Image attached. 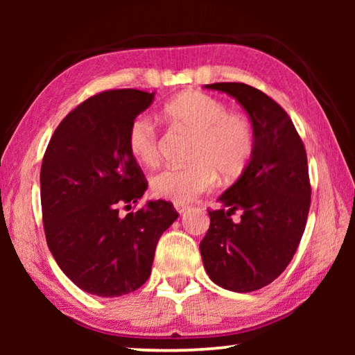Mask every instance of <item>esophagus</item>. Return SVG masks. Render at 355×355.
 I'll list each match as a JSON object with an SVG mask.
<instances>
[{"label": "esophagus", "mask_w": 355, "mask_h": 355, "mask_svg": "<svg viewBox=\"0 0 355 355\" xmlns=\"http://www.w3.org/2000/svg\"><path fill=\"white\" fill-rule=\"evenodd\" d=\"M173 207H175V209H177L180 214H183V213H186L189 209L188 203H173Z\"/></svg>", "instance_id": "obj_1"}]
</instances>
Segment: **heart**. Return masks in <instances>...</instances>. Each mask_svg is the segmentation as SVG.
Masks as SVG:
<instances>
[{
  "label": "heart",
  "mask_w": 355,
  "mask_h": 355,
  "mask_svg": "<svg viewBox=\"0 0 355 355\" xmlns=\"http://www.w3.org/2000/svg\"><path fill=\"white\" fill-rule=\"evenodd\" d=\"M171 123L196 135L186 167H166L150 180L155 197L186 203L211 191L219 175L235 180L249 166L255 152V130L250 119L232 112L224 101L205 92H184L163 107ZM127 146L144 166H156L161 158V135L147 114L131 120Z\"/></svg>",
  "instance_id": "obj_1"
}]
</instances>
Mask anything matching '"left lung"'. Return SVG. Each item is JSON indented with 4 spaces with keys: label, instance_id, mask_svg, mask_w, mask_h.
I'll return each instance as SVG.
<instances>
[{
    "label": "left lung",
    "instance_id": "1",
    "mask_svg": "<svg viewBox=\"0 0 355 355\" xmlns=\"http://www.w3.org/2000/svg\"><path fill=\"white\" fill-rule=\"evenodd\" d=\"M205 87L235 97L255 130V152L235 184L208 209L200 241L203 266L216 285L236 293L266 286L285 271L299 248L311 202L307 152L277 101L244 83ZM242 213L235 223L231 214Z\"/></svg>",
    "mask_w": 355,
    "mask_h": 355
}]
</instances>
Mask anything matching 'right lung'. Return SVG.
I'll list each match as a JSON object with an SVG mask.
<instances>
[{"instance_id": "add662e5", "label": "right lung", "mask_w": 355, "mask_h": 355, "mask_svg": "<svg viewBox=\"0 0 355 355\" xmlns=\"http://www.w3.org/2000/svg\"><path fill=\"white\" fill-rule=\"evenodd\" d=\"M153 97L136 89L92 95L58 125L42 161L46 244L62 272L95 296L117 297L146 284L156 244L178 218L166 200L119 214L147 189L127 133Z\"/></svg>"}]
</instances>
